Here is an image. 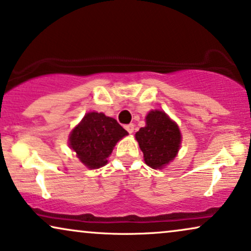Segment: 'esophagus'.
<instances>
[{
	"mask_svg": "<svg viewBox=\"0 0 251 251\" xmlns=\"http://www.w3.org/2000/svg\"><path fill=\"white\" fill-rule=\"evenodd\" d=\"M126 130L128 131L129 133H132L133 130H135V126L132 125V123H130V125H126Z\"/></svg>",
	"mask_w": 251,
	"mask_h": 251,
	"instance_id": "obj_1",
	"label": "esophagus"
}]
</instances>
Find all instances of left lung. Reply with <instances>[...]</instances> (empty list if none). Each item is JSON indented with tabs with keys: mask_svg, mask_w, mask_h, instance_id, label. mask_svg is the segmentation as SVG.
I'll use <instances>...</instances> for the list:
<instances>
[{
	"mask_svg": "<svg viewBox=\"0 0 251 251\" xmlns=\"http://www.w3.org/2000/svg\"><path fill=\"white\" fill-rule=\"evenodd\" d=\"M146 165L162 168L176 157L181 144V133L176 123L162 110H152L146 116V126L136 132Z\"/></svg>",
	"mask_w": 251,
	"mask_h": 251,
	"instance_id": "8db88e82",
	"label": "left lung"
}]
</instances>
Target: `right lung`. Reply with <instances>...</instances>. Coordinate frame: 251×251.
Masks as SVG:
<instances>
[{
  "label": "right lung",
  "instance_id": "right-lung-1",
  "mask_svg": "<svg viewBox=\"0 0 251 251\" xmlns=\"http://www.w3.org/2000/svg\"><path fill=\"white\" fill-rule=\"evenodd\" d=\"M128 135L115 119L102 113H87L70 133V146L86 167L96 169L107 164V158L120 139Z\"/></svg>",
  "mask_w": 251,
  "mask_h": 251
}]
</instances>
